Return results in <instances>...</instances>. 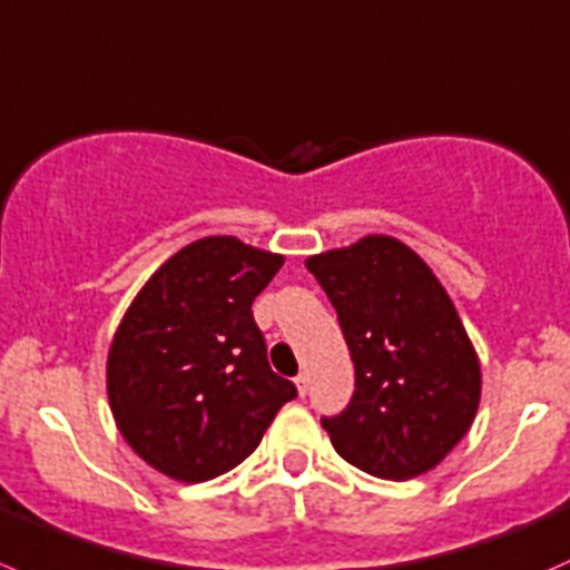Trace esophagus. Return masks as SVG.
Returning <instances> with one entry per match:
<instances>
[{"instance_id":"esophagus-1","label":"esophagus","mask_w":570,"mask_h":570,"mask_svg":"<svg viewBox=\"0 0 570 570\" xmlns=\"http://www.w3.org/2000/svg\"><path fill=\"white\" fill-rule=\"evenodd\" d=\"M293 382H296V387H298V396H304V393H307V387H309V376L302 371V374H298Z\"/></svg>"}]
</instances>
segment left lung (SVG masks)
Segmentation results:
<instances>
[{
    "label": "left lung",
    "mask_w": 570,
    "mask_h": 570,
    "mask_svg": "<svg viewBox=\"0 0 570 570\" xmlns=\"http://www.w3.org/2000/svg\"><path fill=\"white\" fill-rule=\"evenodd\" d=\"M354 363L346 410L321 419L360 471L410 479L435 469L474 424L482 374L452 298L402 240L368 235L307 257Z\"/></svg>",
    "instance_id": "left-lung-1"
}]
</instances>
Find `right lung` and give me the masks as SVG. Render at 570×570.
<instances>
[{
    "mask_svg": "<svg viewBox=\"0 0 570 570\" xmlns=\"http://www.w3.org/2000/svg\"><path fill=\"white\" fill-rule=\"evenodd\" d=\"M283 263L213 235L168 257L129 304L107 354V396L124 441L160 474H227L296 396L252 315Z\"/></svg>",
    "mask_w": 570,
    "mask_h": 570,
    "instance_id": "obj_1",
    "label": "right lung"
}]
</instances>
